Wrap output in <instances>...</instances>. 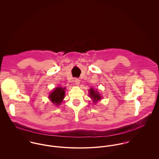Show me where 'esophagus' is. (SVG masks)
Listing matches in <instances>:
<instances>
[{"mask_svg":"<svg viewBox=\"0 0 159 159\" xmlns=\"http://www.w3.org/2000/svg\"><path fill=\"white\" fill-rule=\"evenodd\" d=\"M80 81L79 79L76 78V79L75 80V83L76 85H79V84H80Z\"/></svg>","mask_w":159,"mask_h":159,"instance_id":"esophagus-1","label":"esophagus"}]
</instances>
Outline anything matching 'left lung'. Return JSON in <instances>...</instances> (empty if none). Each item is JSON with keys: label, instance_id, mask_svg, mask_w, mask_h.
<instances>
[{"label": "left lung", "instance_id": "obj_1", "mask_svg": "<svg viewBox=\"0 0 159 159\" xmlns=\"http://www.w3.org/2000/svg\"><path fill=\"white\" fill-rule=\"evenodd\" d=\"M89 96L93 100V102L94 103H96L98 100H100L102 98V97L100 96V93L97 90H94L93 88H91L89 91Z\"/></svg>", "mask_w": 159, "mask_h": 159}]
</instances>
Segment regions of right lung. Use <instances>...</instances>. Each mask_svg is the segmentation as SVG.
<instances>
[{"mask_svg": "<svg viewBox=\"0 0 159 159\" xmlns=\"http://www.w3.org/2000/svg\"><path fill=\"white\" fill-rule=\"evenodd\" d=\"M65 89L66 88H63L62 87H57L49 94V98L55 105H59L62 103L66 95Z\"/></svg>", "mask_w": 159, "mask_h": 159, "instance_id": "obj_1", "label": "right lung"}]
</instances>
